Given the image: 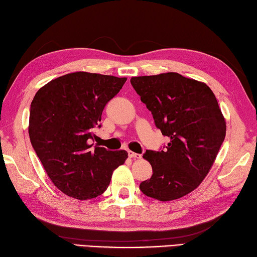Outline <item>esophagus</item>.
<instances>
[{"mask_svg": "<svg viewBox=\"0 0 257 257\" xmlns=\"http://www.w3.org/2000/svg\"><path fill=\"white\" fill-rule=\"evenodd\" d=\"M128 156H130V158H132V159H141L142 158V156L140 154H136V152H132V151L128 152Z\"/></svg>", "mask_w": 257, "mask_h": 257, "instance_id": "1", "label": "esophagus"}]
</instances>
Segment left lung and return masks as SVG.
Masks as SVG:
<instances>
[{
    "instance_id": "1",
    "label": "left lung",
    "mask_w": 257,
    "mask_h": 257,
    "mask_svg": "<svg viewBox=\"0 0 257 257\" xmlns=\"http://www.w3.org/2000/svg\"><path fill=\"white\" fill-rule=\"evenodd\" d=\"M156 126L169 138L165 150H148L143 158L152 176L140 184L147 196L167 202L199 187L226 137V120L208 85L176 72L131 79Z\"/></svg>"
}]
</instances>
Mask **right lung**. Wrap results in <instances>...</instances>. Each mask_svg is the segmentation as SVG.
I'll use <instances>...</instances> for the list:
<instances>
[{
  "instance_id": "right-lung-1",
  "label": "right lung",
  "mask_w": 257,
  "mask_h": 257,
  "mask_svg": "<svg viewBox=\"0 0 257 257\" xmlns=\"http://www.w3.org/2000/svg\"><path fill=\"white\" fill-rule=\"evenodd\" d=\"M126 78L74 72L49 81L31 101L29 138L54 185L65 195L84 201L101 195L112 172L125 163V150L94 147L106 103Z\"/></svg>"
}]
</instances>
